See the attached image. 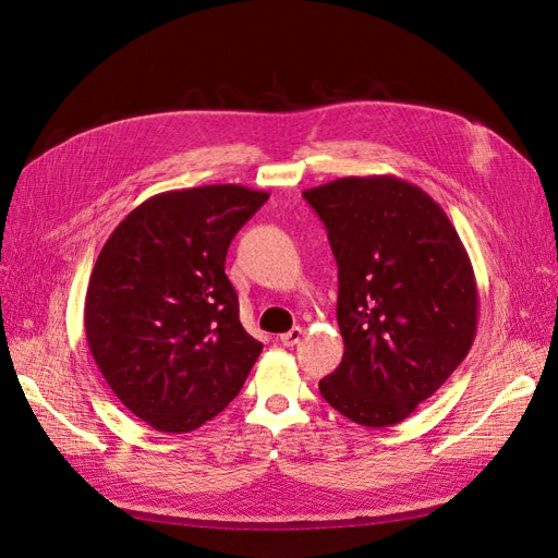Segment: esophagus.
Returning a JSON list of instances; mask_svg holds the SVG:
<instances>
[{
    "label": "esophagus",
    "instance_id": "obj_1",
    "mask_svg": "<svg viewBox=\"0 0 558 558\" xmlns=\"http://www.w3.org/2000/svg\"><path fill=\"white\" fill-rule=\"evenodd\" d=\"M302 337H304L302 327H293V329L283 331L281 337H279V341H281V345H286V348H293L295 343H300V339H302Z\"/></svg>",
    "mask_w": 558,
    "mask_h": 558
}]
</instances>
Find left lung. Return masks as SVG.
<instances>
[{
    "instance_id": "8db88e82",
    "label": "left lung",
    "mask_w": 558,
    "mask_h": 558,
    "mask_svg": "<svg viewBox=\"0 0 558 558\" xmlns=\"http://www.w3.org/2000/svg\"><path fill=\"white\" fill-rule=\"evenodd\" d=\"M302 194L339 265L345 350L318 389L360 426H393L449 380L474 343L472 260L433 196L396 175H348Z\"/></svg>"
}]
</instances>
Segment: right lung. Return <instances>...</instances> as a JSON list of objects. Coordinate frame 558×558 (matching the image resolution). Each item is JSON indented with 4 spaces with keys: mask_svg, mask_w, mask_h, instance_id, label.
I'll use <instances>...</instances> for the list:
<instances>
[{
    "mask_svg": "<svg viewBox=\"0 0 558 558\" xmlns=\"http://www.w3.org/2000/svg\"><path fill=\"white\" fill-rule=\"evenodd\" d=\"M267 192L204 185L155 194L105 242L84 302L86 343L121 403L190 433L242 389L263 343L240 325L225 263Z\"/></svg>",
    "mask_w": 558,
    "mask_h": 558,
    "instance_id": "obj_1",
    "label": "right lung"
}]
</instances>
